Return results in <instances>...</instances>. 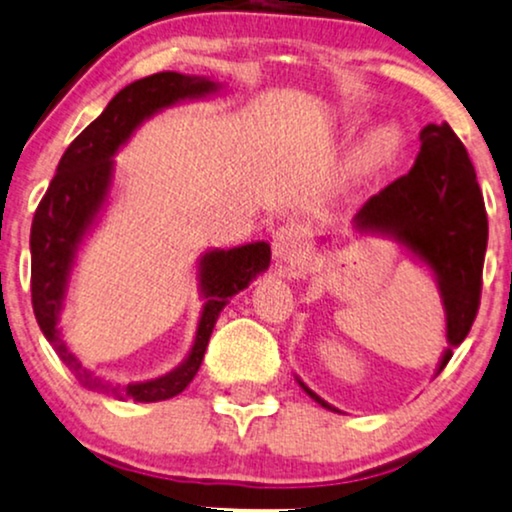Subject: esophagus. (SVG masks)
<instances>
[{
	"mask_svg": "<svg viewBox=\"0 0 512 512\" xmlns=\"http://www.w3.org/2000/svg\"><path fill=\"white\" fill-rule=\"evenodd\" d=\"M304 231L297 229V226H281V229L274 234V260L278 264H290L293 260L300 257V252L304 248Z\"/></svg>",
	"mask_w": 512,
	"mask_h": 512,
	"instance_id": "obj_1",
	"label": "esophagus"
}]
</instances>
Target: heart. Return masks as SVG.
Listing matches in <instances>:
<instances>
[{"label": "heart", "mask_w": 512, "mask_h": 512, "mask_svg": "<svg viewBox=\"0 0 512 512\" xmlns=\"http://www.w3.org/2000/svg\"><path fill=\"white\" fill-rule=\"evenodd\" d=\"M406 132L397 120H385L378 127L368 132V137L361 141V146L354 153L352 165H349V174L352 179H364L368 174L383 170L390 165L397 155L404 151Z\"/></svg>", "instance_id": "1"}]
</instances>
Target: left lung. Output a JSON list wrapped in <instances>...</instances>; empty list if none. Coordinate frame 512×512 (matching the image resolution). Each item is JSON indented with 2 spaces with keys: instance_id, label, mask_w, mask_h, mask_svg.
<instances>
[{
  "instance_id": "obj_1",
  "label": "left lung",
  "mask_w": 512,
  "mask_h": 512,
  "mask_svg": "<svg viewBox=\"0 0 512 512\" xmlns=\"http://www.w3.org/2000/svg\"><path fill=\"white\" fill-rule=\"evenodd\" d=\"M420 141L411 172L368 200L354 215L352 231L390 238L435 278L446 321L439 375L477 316L489 229L475 167L454 129L446 122L428 125ZM295 380L323 409L342 413L304 385L300 375Z\"/></svg>"
}]
</instances>
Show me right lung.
<instances>
[{
	"instance_id": "add662e5",
	"label": "right lung",
	"mask_w": 512,
	"mask_h": 512,
	"mask_svg": "<svg viewBox=\"0 0 512 512\" xmlns=\"http://www.w3.org/2000/svg\"><path fill=\"white\" fill-rule=\"evenodd\" d=\"M224 92V84L205 75H184L163 70L134 80L108 101L103 113L66 148L56 177L51 179L30 229L32 255V309L40 331L56 349L63 364L87 390L111 394L120 401H165L184 392L203 364L212 328L234 295L269 269L271 248L267 241L208 248L196 262L198 293L203 297L196 335L179 366L151 380L118 383L96 375L75 357L63 340L61 316L68 302L80 252L108 210L115 189V155L129 144L137 129L153 115L179 106L210 99Z\"/></svg>"
}]
</instances>
